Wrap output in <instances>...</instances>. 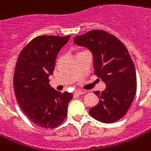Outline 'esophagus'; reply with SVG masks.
I'll return each instance as SVG.
<instances>
[{
    "label": "esophagus",
    "instance_id": "esophagus-1",
    "mask_svg": "<svg viewBox=\"0 0 151 151\" xmlns=\"http://www.w3.org/2000/svg\"><path fill=\"white\" fill-rule=\"evenodd\" d=\"M75 95H78V96H79V95H83V94H84L85 92L84 91H75Z\"/></svg>",
    "mask_w": 151,
    "mask_h": 151
}]
</instances>
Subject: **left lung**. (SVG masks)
Segmentation results:
<instances>
[{"mask_svg": "<svg viewBox=\"0 0 151 151\" xmlns=\"http://www.w3.org/2000/svg\"><path fill=\"white\" fill-rule=\"evenodd\" d=\"M73 42L90 49L94 74L106 84L103 91L94 92L99 102L90 109L91 116L103 123L120 120L131 107L137 91L135 67L128 50L116 37L100 30L77 36Z\"/></svg>", "mask_w": 151, "mask_h": 151, "instance_id": "left-lung-1", "label": "left lung"}]
</instances>
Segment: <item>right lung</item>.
<instances>
[{"instance_id": "obj_1", "label": "right lung", "mask_w": 151, "mask_h": 151, "mask_svg": "<svg viewBox=\"0 0 151 151\" xmlns=\"http://www.w3.org/2000/svg\"><path fill=\"white\" fill-rule=\"evenodd\" d=\"M70 36H39L21 50L14 74V94L20 109L37 126L55 128L66 119L73 93L49 85L59 51Z\"/></svg>"}]
</instances>
